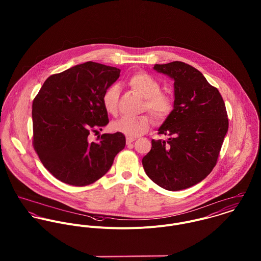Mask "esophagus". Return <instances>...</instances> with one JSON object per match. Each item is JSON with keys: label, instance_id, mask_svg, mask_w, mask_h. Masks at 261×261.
Instances as JSON below:
<instances>
[{"label": "esophagus", "instance_id": "obj_1", "mask_svg": "<svg viewBox=\"0 0 261 261\" xmlns=\"http://www.w3.org/2000/svg\"><path fill=\"white\" fill-rule=\"evenodd\" d=\"M135 141H136V139H134V138H126V145H130Z\"/></svg>", "mask_w": 261, "mask_h": 261}]
</instances>
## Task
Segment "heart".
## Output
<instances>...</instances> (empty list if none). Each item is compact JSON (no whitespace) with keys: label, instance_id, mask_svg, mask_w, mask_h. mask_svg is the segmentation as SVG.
Returning <instances> with one entry per match:
<instances>
[{"label":"heart","instance_id":"b5f03b06","mask_svg":"<svg viewBox=\"0 0 261 261\" xmlns=\"http://www.w3.org/2000/svg\"><path fill=\"white\" fill-rule=\"evenodd\" d=\"M129 88L144 98L142 112H148L153 121H164L173 111L174 101L170 94L162 91L161 83L146 72H136L127 79ZM120 89L116 84L110 85L102 94L101 101L106 112L116 115L118 112ZM150 119L147 114L137 117H120L112 123V128L127 138H137L149 129Z\"/></svg>","mask_w":261,"mask_h":261}]
</instances>
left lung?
Here are the masks:
<instances>
[{
    "mask_svg": "<svg viewBox=\"0 0 261 261\" xmlns=\"http://www.w3.org/2000/svg\"><path fill=\"white\" fill-rule=\"evenodd\" d=\"M153 69L175 80V101L158 133L169 139L151 141L143 166L158 186L180 191L204 180L216 166L228 130L227 112L219 90L195 67L174 61Z\"/></svg>",
    "mask_w": 261,
    "mask_h": 261,
    "instance_id": "left-lung-1",
    "label": "left lung"
}]
</instances>
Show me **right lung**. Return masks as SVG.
I'll use <instances>...</instances> for the list:
<instances>
[{
    "label": "right lung",
    "instance_id": "obj_1",
    "mask_svg": "<svg viewBox=\"0 0 261 261\" xmlns=\"http://www.w3.org/2000/svg\"><path fill=\"white\" fill-rule=\"evenodd\" d=\"M118 68L88 61L49 76L32 105L33 147L43 166L59 181L90 185L111 169L124 148L120 133L98 134L109 123L101 97L119 77Z\"/></svg>",
    "mask_w": 261,
    "mask_h": 261
}]
</instances>
